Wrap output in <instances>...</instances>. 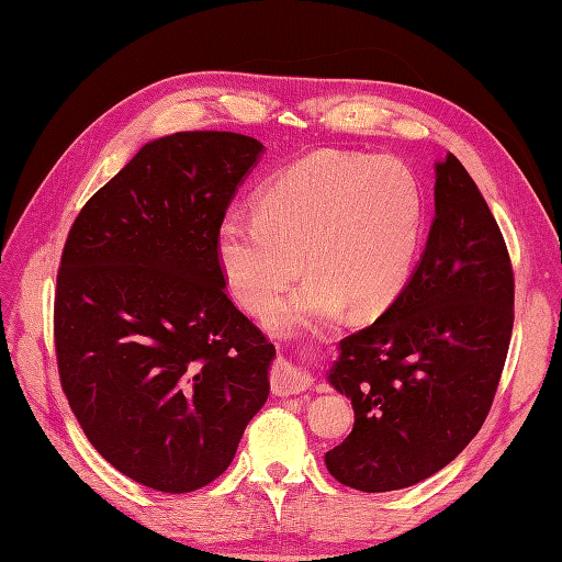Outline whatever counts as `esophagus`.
Wrapping results in <instances>:
<instances>
[{"label":"esophagus","instance_id":"obj_1","mask_svg":"<svg viewBox=\"0 0 562 562\" xmlns=\"http://www.w3.org/2000/svg\"><path fill=\"white\" fill-rule=\"evenodd\" d=\"M310 386H312L310 372L295 368L293 363L279 361L274 372H271V391H274L277 396L302 394V391H307Z\"/></svg>","mask_w":562,"mask_h":562}]
</instances>
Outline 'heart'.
<instances>
[{"instance_id":"1","label":"heart","mask_w":562,"mask_h":562,"mask_svg":"<svg viewBox=\"0 0 562 562\" xmlns=\"http://www.w3.org/2000/svg\"><path fill=\"white\" fill-rule=\"evenodd\" d=\"M422 234L424 194L411 168L326 149L283 168L255 215H225L215 250L234 297L252 314L269 310L304 265L310 279L267 314L269 328L288 333L345 307L353 316L386 310L413 274Z\"/></svg>"}]
</instances>
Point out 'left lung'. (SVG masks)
<instances>
[{"label":"left lung","mask_w":562,"mask_h":562,"mask_svg":"<svg viewBox=\"0 0 562 562\" xmlns=\"http://www.w3.org/2000/svg\"><path fill=\"white\" fill-rule=\"evenodd\" d=\"M427 248L389 310L339 342L330 384L353 429L326 452L361 492L411 487L481 431L514 330V267L479 187L454 155L436 164Z\"/></svg>","instance_id":"1"}]
</instances>
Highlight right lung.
Returning a JSON list of instances; mask_svg holds the SVG:
<instances>
[{
  "instance_id": "right-lung-1",
  "label": "right lung",
  "mask_w": 562,
  "mask_h": 562,
  "mask_svg": "<svg viewBox=\"0 0 562 562\" xmlns=\"http://www.w3.org/2000/svg\"><path fill=\"white\" fill-rule=\"evenodd\" d=\"M262 143L182 131L87 201L63 248L58 375L91 446L159 492L213 483L269 396L277 349L225 293L215 236Z\"/></svg>"
}]
</instances>
